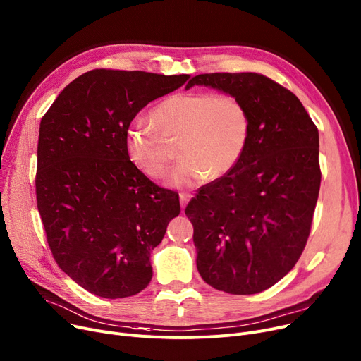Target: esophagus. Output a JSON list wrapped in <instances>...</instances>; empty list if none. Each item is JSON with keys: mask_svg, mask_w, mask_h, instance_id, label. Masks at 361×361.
I'll return each instance as SVG.
<instances>
[{"mask_svg": "<svg viewBox=\"0 0 361 361\" xmlns=\"http://www.w3.org/2000/svg\"><path fill=\"white\" fill-rule=\"evenodd\" d=\"M190 197H192V195H188V193H180V204H181V209H183V211H184L185 204L188 203V200H190Z\"/></svg>", "mask_w": 361, "mask_h": 361, "instance_id": "1", "label": "esophagus"}]
</instances>
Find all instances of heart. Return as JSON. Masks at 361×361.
Wrapping results in <instances>:
<instances>
[{
    "mask_svg": "<svg viewBox=\"0 0 361 361\" xmlns=\"http://www.w3.org/2000/svg\"><path fill=\"white\" fill-rule=\"evenodd\" d=\"M150 127L137 123L126 133L130 159L155 180L168 176L178 142L176 187H195L209 176L218 180L241 159L250 137V114L233 93L180 92L150 112Z\"/></svg>",
    "mask_w": 361,
    "mask_h": 361,
    "instance_id": "heart-1",
    "label": "heart"
}]
</instances>
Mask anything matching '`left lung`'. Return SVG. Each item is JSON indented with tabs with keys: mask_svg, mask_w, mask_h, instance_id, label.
<instances>
[{
	"mask_svg": "<svg viewBox=\"0 0 361 361\" xmlns=\"http://www.w3.org/2000/svg\"><path fill=\"white\" fill-rule=\"evenodd\" d=\"M233 93L250 114L238 164L185 206L197 271L215 290L247 295L272 287L300 259L320 188L319 131L300 99L259 73H207L187 83Z\"/></svg>",
	"mask_w": 361,
	"mask_h": 361,
	"instance_id": "obj_1",
	"label": "left lung"
}]
</instances>
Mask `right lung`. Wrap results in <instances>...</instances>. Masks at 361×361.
Returning a JSON list of instances; mask_svg holds the SVG:
<instances>
[{"label":"right lung","instance_id":"add662e5","mask_svg":"<svg viewBox=\"0 0 361 361\" xmlns=\"http://www.w3.org/2000/svg\"><path fill=\"white\" fill-rule=\"evenodd\" d=\"M190 75L94 68L41 120L36 204L54 260L86 291L124 298L152 279L150 252L178 216V193L130 161L126 133L150 101Z\"/></svg>","mask_w":361,"mask_h":361}]
</instances>
